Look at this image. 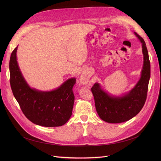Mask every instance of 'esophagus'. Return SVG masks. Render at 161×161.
<instances>
[{"label":"esophagus","instance_id":"34e87169","mask_svg":"<svg viewBox=\"0 0 161 161\" xmlns=\"http://www.w3.org/2000/svg\"><path fill=\"white\" fill-rule=\"evenodd\" d=\"M85 81V77H83V76H81V78H80V82H81V83H83V81Z\"/></svg>","mask_w":161,"mask_h":161}]
</instances>
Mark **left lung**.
I'll list each match as a JSON object with an SVG mask.
<instances>
[{"instance_id":"left-lung-1","label":"left lung","mask_w":161,"mask_h":161,"mask_svg":"<svg viewBox=\"0 0 161 161\" xmlns=\"http://www.w3.org/2000/svg\"><path fill=\"white\" fill-rule=\"evenodd\" d=\"M134 34L142 44L144 60L139 81L129 93L121 97L110 96L97 83L91 88L97 114L103 120L108 123H122L131 119L142 110L147 99L150 63L144 39L136 32Z\"/></svg>"}]
</instances>
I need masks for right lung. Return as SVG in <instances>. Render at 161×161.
Instances as JSON below:
<instances>
[{"mask_svg":"<svg viewBox=\"0 0 161 161\" xmlns=\"http://www.w3.org/2000/svg\"><path fill=\"white\" fill-rule=\"evenodd\" d=\"M16 47L9 60L10 84L13 94L25 116L32 123L44 127H58L70 119L75 102L73 88L76 78L65 81L55 90L42 92L32 88L19 70Z\"/></svg>","mask_w":161,"mask_h":161,"instance_id":"1","label":"right lung"}]
</instances>
